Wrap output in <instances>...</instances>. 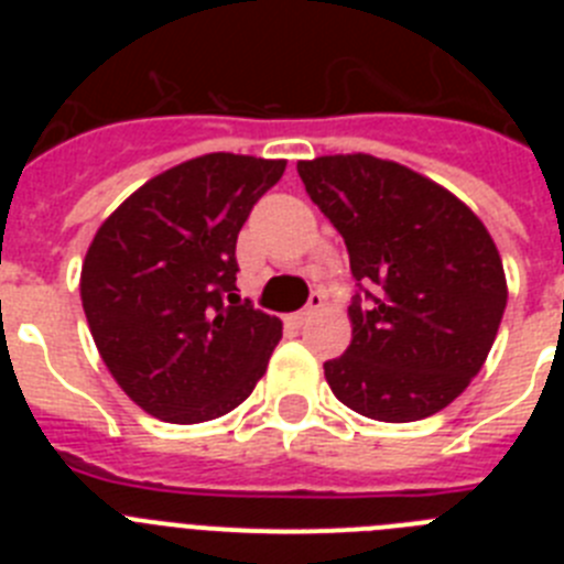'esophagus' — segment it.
<instances>
[{
  "instance_id": "obj_1",
  "label": "esophagus",
  "mask_w": 564,
  "mask_h": 564,
  "mask_svg": "<svg viewBox=\"0 0 564 564\" xmlns=\"http://www.w3.org/2000/svg\"><path fill=\"white\" fill-rule=\"evenodd\" d=\"M322 307H325V293L313 291V293H311V302H307V305L302 307V311H299V313H293L291 322H293V325H305L307 318H311L313 313L322 311Z\"/></svg>"
}]
</instances>
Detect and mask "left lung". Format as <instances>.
<instances>
[{"label":"left lung","mask_w":564,"mask_h":564,"mask_svg":"<svg viewBox=\"0 0 564 564\" xmlns=\"http://www.w3.org/2000/svg\"><path fill=\"white\" fill-rule=\"evenodd\" d=\"M296 169L358 285L350 347L325 361L333 395L372 421L435 415L500 330L508 291L495 239L455 194L401 163L327 154Z\"/></svg>","instance_id":"1"}]
</instances>
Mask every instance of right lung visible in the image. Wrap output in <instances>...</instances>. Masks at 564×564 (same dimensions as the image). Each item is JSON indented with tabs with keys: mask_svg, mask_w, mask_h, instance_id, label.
<instances>
[{
	"mask_svg": "<svg viewBox=\"0 0 564 564\" xmlns=\"http://www.w3.org/2000/svg\"><path fill=\"white\" fill-rule=\"evenodd\" d=\"M285 161L214 152L158 174L98 228L82 305L107 370L149 415L203 423L262 378L282 322L237 296V237Z\"/></svg>",
	"mask_w": 564,
	"mask_h": 564,
	"instance_id": "1",
	"label": "right lung"
}]
</instances>
